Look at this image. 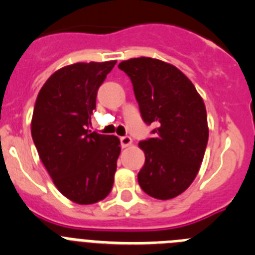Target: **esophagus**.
I'll return each instance as SVG.
<instances>
[{"instance_id": "esophagus-1", "label": "esophagus", "mask_w": 255, "mask_h": 255, "mask_svg": "<svg viewBox=\"0 0 255 255\" xmlns=\"http://www.w3.org/2000/svg\"><path fill=\"white\" fill-rule=\"evenodd\" d=\"M120 140H121V147L123 148L130 147L132 143V139L130 138V136H123V138H120Z\"/></svg>"}]
</instances>
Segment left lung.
Instances as JSON below:
<instances>
[{
    "instance_id": "1",
    "label": "left lung",
    "mask_w": 255,
    "mask_h": 255,
    "mask_svg": "<svg viewBox=\"0 0 255 255\" xmlns=\"http://www.w3.org/2000/svg\"><path fill=\"white\" fill-rule=\"evenodd\" d=\"M132 83L144 123L155 124L154 138L139 143L145 154L138 182L155 199L177 197L194 181L208 141L202 97L177 67L150 57L119 64Z\"/></svg>"
}]
</instances>
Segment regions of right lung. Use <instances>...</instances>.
I'll return each mask as SVG.
<instances>
[{
	"mask_svg": "<svg viewBox=\"0 0 255 255\" xmlns=\"http://www.w3.org/2000/svg\"><path fill=\"white\" fill-rule=\"evenodd\" d=\"M116 61L78 62L57 70L39 91L31 136L53 184L67 199L93 204L112 186L120 139L91 132L98 88Z\"/></svg>",
	"mask_w": 255,
	"mask_h": 255,
	"instance_id": "add662e5",
	"label": "right lung"
}]
</instances>
